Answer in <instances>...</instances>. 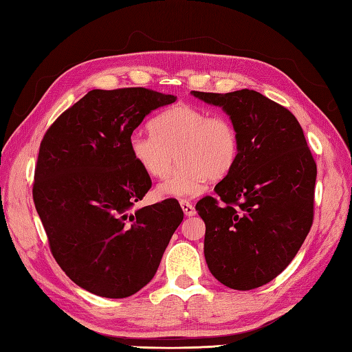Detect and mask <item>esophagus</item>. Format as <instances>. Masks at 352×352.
I'll return each instance as SVG.
<instances>
[{
  "label": "esophagus",
  "mask_w": 352,
  "mask_h": 352,
  "mask_svg": "<svg viewBox=\"0 0 352 352\" xmlns=\"http://www.w3.org/2000/svg\"><path fill=\"white\" fill-rule=\"evenodd\" d=\"M180 206L183 208V212L186 216H193L195 214V207H193V204L190 203V201L188 199H182L180 201Z\"/></svg>",
  "instance_id": "esophagus-1"
}]
</instances>
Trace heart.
Masks as SVG:
<instances>
[{
    "label": "heart",
    "instance_id": "b5f03b06",
    "mask_svg": "<svg viewBox=\"0 0 352 352\" xmlns=\"http://www.w3.org/2000/svg\"><path fill=\"white\" fill-rule=\"evenodd\" d=\"M151 131L133 133L129 139L131 159L146 175L164 178L182 160L175 174L159 188L162 195H197L206 178L221 180L237 162L239 133L223 115L180 102L157 115Z\"/></svg>",
    "mask_w": 352,
    "mask_h": 352
}]
</instances>
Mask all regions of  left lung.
<instances>
[{
  "instance_id": "8db88e82",
  "label": "left lung",
  "mask_w": 352,
  "mask_h": 352,
  "mask_svg": "<svg viewBox=\"0 0 352 352\" xmlns=\"http://www.w3.org/2000/svg\"><path fill=\"white\" fill-rule=\"evenodd\" d=\"M192 95L222 107L239 133L234 168L195 207L207 266L230 289L260 287L289 266L311 228L315 159L296 118L265 95Z\"/></svg>"
}]
</instances>
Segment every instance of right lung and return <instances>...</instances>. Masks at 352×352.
Masks as SVG:
<instances>
[{
    "label": "right lung",
    "instance_id": "add662e5",
    "mask_svg": "<svg viewBox=\"0 0 352 352\" xmlns=\"http://www.w3.org/2000/svg\"><path fill=\"white\" fill-rule=\"evenodd\" d=\"M175 100L145 87L94 89L41 142L36 210L58 266L91 294L126 298L146 286L183 221L174 198L134 210L153 183L129 149L144 118Z\"/></svg>",
    "mask_w": 352,
    "mask_h": 352
}]
</instances>
